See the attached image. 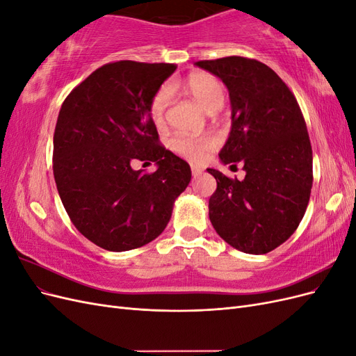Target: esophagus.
Returning <instances> with one entry per match:
<instances>
[{"mask_svg": "<svg viewBox=\"0 0 356 356\" xmlns=\"http://www.w3.org/2000/svg\"><path fill=\"white\" fill-rule=\"evenodd\" d=\"M202 172H203V169L202 168H197V166H191V174H193V177H200L202 175Z\"/></svg>", "mask_w": 356, "mask_h": 356, "instance_id": "34e87169", "label": "esophagus"}]
</instances>
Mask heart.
Instances as JSON below:
<instances>
[{"label": "heart", "instance_id": "b5f03b06", "mask_svg": "<svg viewBox=\"0 0 356 356\" xmlns=\"http://www.w3.org/2000/svg\"><path fill=\"white\" fill-rule=\"evenodd\" d=\"M182 86L188 95L195 99L202 108L208 114H215L221 110L224 105V88L222 84L207 72H195L182 83H170L169 86H163L154 95V98L149 105V114H152L153 122L160 126L165 122V113L170 102V92ZM215 147V141L212 138H190L184 135H178L172 139V148L178 154L193 161H202L208 157Z\"/></svg>", "mask_w": 356, "mask_h": 356}]
</instances>
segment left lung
<instances>
[{
    "label": "left lung",
    "instance_id": "8db88e82",
    "mask_svg": "<svg viewBox=\"0 0 356 356\" xmlns=\"http://www.w3.org/2000/svg\"><path fill=\"white\" fill-rule=\"evenodd\" d=\"M229 89L232 129L218 154L243 165L245 178L217 179L209 220L220 238L246 254H267L296 232L312 190L310 139L303 114L281 77L255 59L199 60Z\"/></svg>",
    "mask_w": 356,
    "mask_h": 356
}]
</instances>
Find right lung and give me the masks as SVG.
<instances>
[{
	"instance_id": "obj_1",
	"label": "right lung",
	"mask_w": 356,
	"mask_h": 356,
	"mask_svg": "<svg viewBox=\"0 0 356 356\" xmlns=\"http://www.w3.org/2000/svg\"><path fill=\"white\" fill-rule=\"evenodd\" d=\"M174 63H106L62 104L53 136V174L77 230L106 251L123 252L166 229L191 179L186 160L159 145L149 105ZM135 159L154 161L153 175Z\"/></svg>"
}]
</instances>
